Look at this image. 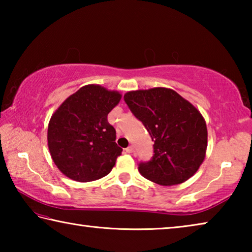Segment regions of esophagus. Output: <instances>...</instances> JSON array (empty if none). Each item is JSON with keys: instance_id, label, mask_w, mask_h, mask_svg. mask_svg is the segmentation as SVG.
Returning a JSON list of instances; mask_svg holds the SVG:
<instances>
[{"instance_id": "1", "label": "esophagus", "mask_w": 252, "mask_h": 252, "mask_svg": "<svg viewBox=\"0 0 252 252\" xmlns=\"http://www.w3.org/2000/svg\"><path fill=\"white\" fill-rule=\"evenodd\" d=\"M133 151H134L133 146H130V147H127V148L126 149V153H132Z\"/></svg>"}]
</instances>
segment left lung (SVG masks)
Wrapping results in <instances>:
<instances>
[{
  "mask_svg": "<svg viewBox=\"0 0 252 252\" xmlns=\"http://www.w3.org/2000/svg\"><path fill=\"white\" fill-rule=\"evenodd\" d=\"M125 101L155 142L151 160L139 163L142 177L161 186L180 185L192 177L207 150L208 132L201 113L167 88L130 91Z\"/></svg>",
  "mask_w": 252,
  "mask_h": 252,
  "instance_id": "8db88e82",
  "label": "left lung"
}]
</instances>
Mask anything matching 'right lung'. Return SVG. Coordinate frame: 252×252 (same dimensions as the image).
I'll use <instances>...</instances> for the list:
<instances>
[{"instance_id": "right-lung-1", "label": "right lung", "mask_w": 252, "mask_h": 252, "mask_svg": "<svg viewBox=\"0 0 252 252\" xmlns=\"http://www.w3.org/2000/svg\"><path fill=\"white\" fill-rule=\"evenodd\" d=\"M121 100L117 91L89 84L70 95L51 117L48 146L60 171L79 182L109 174L122 149L108 114Z\"/></svg>"}]
</instances>
